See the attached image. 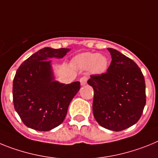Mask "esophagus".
<instances>
[{"label": "esophagus", "mask_w": 158, "mask_h": 158, "mask_svg": "<svg viewBox=\"0 0 158 158\" xmlns=\"http://www.w3.org/2000/svg\"><path fill=\"white\" fill-rule=\"evenodd\" d=\"M87 77H86V76H83V77H82L80 79V83L82 86H84V85L87 84Z\"/></svg>", "instance_id": "34e87169"}]
</instances>
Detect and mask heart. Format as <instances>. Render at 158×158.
I'll use <instances>...</instances> for the list:
<instances>
[{
	"instance_id": "heart-1",
	"label": "heart",
	"mask_w": 158,
	"mask_h": 158,
	"mask_svg": "<svg viewBox=\"0 0 158 158\" xmlns=\"http://www.w3.org/2000/svg\"><path fill=\"white\" fill-rule=\"evenodd\" d=\"M72 64L80 71L88 69L93 75H101L107 70L108 60L103 55L83 52L75 56L72 60Z\"/></svg>"
}]
</instances>
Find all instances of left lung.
Masks as SVG:
<instances>
[{
	"mask_svg": "<svg viewBox=\"0 0 158 158\" xmlns=\"http://www.w3.org/2000/svg\"><path fill=\"white\" fill-rule=\"evenodd\" d=\"M112 61L106 72L90 76L93 114L104 128L121 131L138 123L145 102L143 74L136 63L118 51L107 48Z\"/></svg>",
	"mask_w": 158,
	"mask_h": 158,
	"instance_id": "left-lung-1",
	"label": "left lung"
}]
</instances>
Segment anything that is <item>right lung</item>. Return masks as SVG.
Here are the masks:
<instances>
[{
	"label": "right lung",
	"mask_w": 158,
	"mask_h": 158,
	"mask_svg": "<svg viewBox=\"0 0 158 158\" xmlns=\"http://www.w3.org/2000/svg\"><path fill=\"white\" fill-rule=\"evenodd\" d=\"M70 48H44L22 63L13 84V104L26 127L48 131L60 126L68 106L80 89L79 82L70 84L55 79L52 60L61 59Z\"/></svg>",
	"instance_id": "add662e5"
}]
</instances>
